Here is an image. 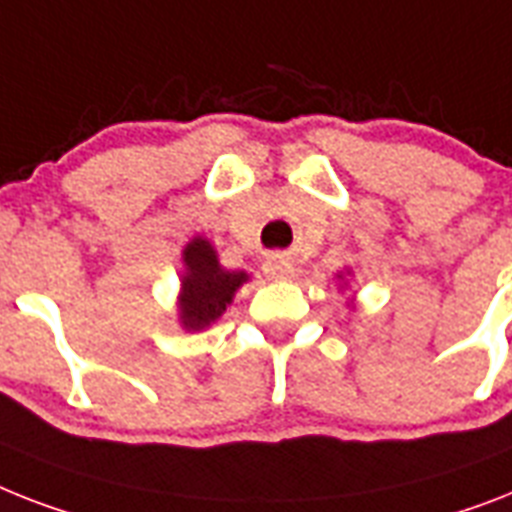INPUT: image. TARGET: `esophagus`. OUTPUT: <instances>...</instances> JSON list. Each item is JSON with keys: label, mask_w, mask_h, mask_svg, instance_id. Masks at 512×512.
I'll return each instance as SVG.
<instances>
[{"label": "esophagus", "mask_w": 512, "mask_h": 512, "mask_svg": "<svg viewBox=\"0 0 512 512\" xmlns=\"http://www.w3.org/2000/svg\"><path fill=\"white\" fill-rule=\"evenodd\" d=\"M263 270L268 278H289L294 273V265L284 255H273L265 260Z\"/></svg>", "instance_id": "34e87169"}]
</instances>
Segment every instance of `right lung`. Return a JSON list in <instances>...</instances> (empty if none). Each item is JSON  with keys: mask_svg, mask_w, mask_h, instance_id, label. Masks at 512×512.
<instances>
[{"mask_svg": "<svg viewBox=\"0 0 512 512\" xmlns=\"http://www.w3.org/2000/svg\"><path fill=\"white\" fill-rule=\"evenodd\" d=\"M186 276L181 281V321L191 331L210 326L226 310L234 292L247 281V273H231L218 265L207 239H194L184 249Z\"/></svg>", "mask_w": 512, "mask_h": 512, "instance_id": "1", "label": "right lung"}]
</instances>
